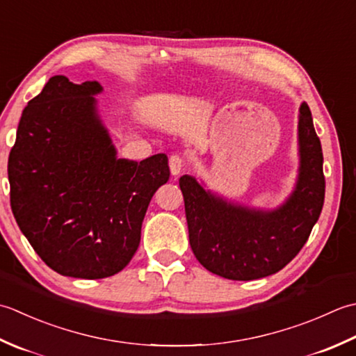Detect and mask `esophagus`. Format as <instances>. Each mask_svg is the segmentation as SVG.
Segmentation results:
<instances>
[{"mask_svg":"<svg viewBox=\"0 0 356 356\" xmlns=\"http://www.w3.org/2000/svg\"><path fill=\"white\" fill-rule=\"evenodd\" d=\"M169 168H170V173L173 177H178L181 172L184 169V161L183 158L178 156V155H172L169 158Z\"/></svg>","mask_w":356,"mask_h":356,"instance_id":"34e87169","label":"esophagus"}]
</instances>
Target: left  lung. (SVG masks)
Here are the masks:
<instances>
[{
    "instance_id": "8db88e82",
    "label": "left lung",
    "mask_w": 356,
    "mask_h": 356,
    "mask_svg": "<svg viewBox=\"0 0 356 356\" xmlns=\"http://www.w3.org/2000/svg\"><path fill=\"white\" fill-rule=\"evenodd\" d=\"M298 147L293 192L272 210L229 202L191 175L179 178L191 248L209 272L235 281L258 280L298 255L320 218L325 192L321 143L306 103L300 107Z\"/></svg>"
}]
</instances>
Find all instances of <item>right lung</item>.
<instances>
[{"label":"right lung","mask_w":356,"mask_h":356,"mask_svg":"<svg viewBox=\"0 0 356 356\" xmlns=\"http://www.w3.org/2000/svg\"><path fill=\"white\" fill-rule=\"evenodd\" d=\"M98 81H47L21 115L7 164L18 226L64 277L99 280L124 269L140 245L149 202L170 177L168 156L117 158L93 95Z\"/></svg>","instance_id":"obj_1"}]
</instances>
